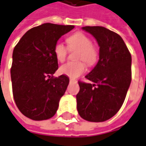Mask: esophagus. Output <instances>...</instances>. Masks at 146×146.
Wrapping results in <instances>:
<instances>
[{
    "label": "esophagus",
    "instance_id": "1",
    "mask_svg": "<svg viewBox=\"0 0 146 146\" xmlns=\"http://www.w3.org/2000/svg\"><path fill=\"white\" fill-rule=\"evenodd\" d=\"M69 81H70V83H77V80H74V79H70Z\"/></svg>",
    "mask_w": 146,
    "mask_h": 146
}]
</instances>
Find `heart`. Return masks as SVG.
Masks as SVG:
<instances>
[{
	"label": "heart",
	"instance_id": "1",
	"mask_svg": "<svg viewBox=\"0 0 146 146\" xmlns=\"http://www.w3.org/2000/svg\"><path fill=\"white\" fill-rule=\"evenodd\" d=\"M66 42L69 49H77L75 55V58L77 60H83L88 66H93L98 62L99 51L95 45L92 44V40L86 34L81 32H77L68 36ZM68 48L60 42L55 44L53 52L56 60L59 62H63L65 60L68 54ZM85 70L86 65L81 60L68 62L61 65L59 69L61 74L71 78L79 77L85 72Z\"/></svg>",
	"mask_w": 146,
	"mask_h": 146
}]
</instances>
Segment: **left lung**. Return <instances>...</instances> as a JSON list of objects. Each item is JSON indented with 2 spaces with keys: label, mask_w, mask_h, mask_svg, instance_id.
Here are the masks:
<instances>
[{
  "label": "left lung",
  "mask_w": 146,
  "mask_h": 146,
  "mask_svg": "<svg viewBox=\"0 0 146 146\" xmlns=\"http://www.w3.org/2000/svg\"><path fill=\"white\" fill-rule=\"evenodd\" d=\"M99 45L98 64L86 76L92 81H78V113L92 122H102L113 117L125 99L132 78L131 54L123 39L114 32L102 26H86Z\"/></svg>",
  "instance_id": "8db88e82"
}]
</instances>
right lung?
<instances>
[{"label": "right lung", "instance_id": "add662e5", "mask_svg": "<svg viewBox=\"0 0 146 146\" xmlns=\"http://www.w3.org/2000/svg\"><path fill=\"white\" fill-rule=\"evenodd\" d=\"M73 28L42 24L26 32L15 46L10 71L13 94L19 110L29 118L43 121L56 113L69 78L52 76L58 69L53 48Z\"/></svg>", "mask_w": 146, "mask_h": 146}]
</instances>
